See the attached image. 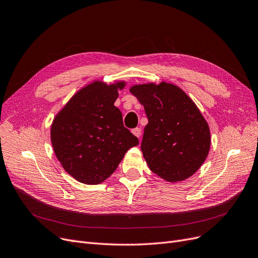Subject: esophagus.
Masks as SVG:
<instances>
[{
    "label": "esophagus",
    "instance_id": "obj_1",
    "mask_svg": "<svg viewBox=\"0 0 258 258\" xmlns=\"http://www.w3.org/2000/svg\"><path fill=\"white\" fill-rule=\"evenodd\" d=\"M132 133L135 135L137 138H140L141 137V129L140 128H135L132 130Z\"/></svg>",
    "mask_w": 258,
    "mask_h": 258
}]
</instances>
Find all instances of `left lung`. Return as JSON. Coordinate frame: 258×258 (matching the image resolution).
<instances>
[{
	"label": "left lung",
	"mask_w": 258,
	"mask_h": 258,
	"mask_svg": "<svg viewBox=\"0 0 258 258\" xmlns=\"http://www.w3.org/2000/svg\"><path fill=\"white\" fill-rule=\"evenodd\" d=\"M130 92L148 117L141 149L150 170L167 182L191 177L211 148L209 123L198 107L181 88L165 81L135 85Z\"/></svg>",
	"instance_id": "left-lung-1"
}]
</instances>
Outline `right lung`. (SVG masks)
<instances>
[{"mask_svg": "<svg viewBox=\"0 0 258 258\" xmlns=\"http://www.w3.org/2000/svg\"><path fill=\"white\" fill-rule=\"evenodd\" d=\"M125 81L95 80L81 88L55 116L50 141L61 166L80 183H102L139 140L123 127L114 102Z\"/></svg>", "mask_w": 258, "mask_h": 258, "instance_id": "add662e5", "label": "right lung"}]
</instances>
